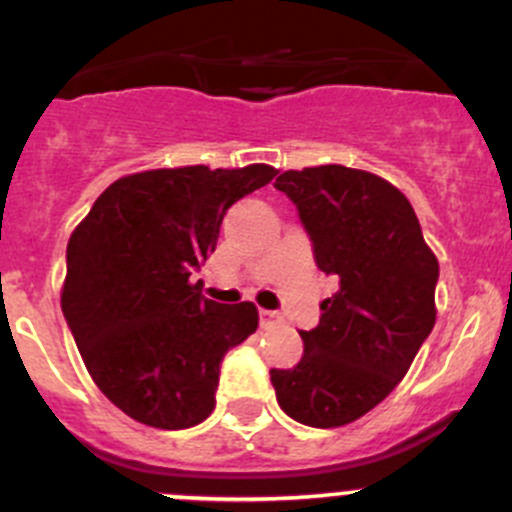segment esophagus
Listing matches in <instances>:
<instances>
[{"instance_id": "34e87169", "label": "esophagus", "mask_w": 512, "mask_h": 512, "mask_svg": "<svg viewBox=\"0 0 512 512\" xmlns=\"http://www.w3.org/2000/svg\"><path fill=\"white\" fill-rule=\"evenodd\" d=\"M259 321H261V326H274V324H279V314H276V311H266V309H261L259 311Z\"/></svg>"}]
</instances>
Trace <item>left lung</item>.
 I'll list each match as a JSON object with an SVG mask.
<instances>
[{"instance_id":"obj_1","label":"left lung","mask_w":512,"mask_h":512,"mask_svg":"<svg viewBox=\"0 0 512 512\" xmlns=\"http://www.w3.org/2000/svg\"><path fill=\"white\" fill-rule=\"evenodd\" d=\"M274 186L339 291L321 304L319 326L301 332V362L271 369V384L291 420L349 425L402 382L430 337L440 266L410 201L379 175L319 165L286 170Z\"/></svg>"}]
</instances>
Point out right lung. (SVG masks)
<instances>
[{"mask_svg": "<svg viewBox=\"0 0 512 512\" xmlns=\"http://www.w3.org/2000/svg\"><path fill=\"white\" fill-rule=\"evenodd\" d=\"M274 175L261 163L125 175L70 236L62 314L100 392L133 420L186 430L216 407L223 357L259 311L206 299L191 271L216 251L228 208Z\"/></svg>", "mask_w": 512, "mask_h": 512, "instance_id": "1", "label": "right lung"}]
</instances>
